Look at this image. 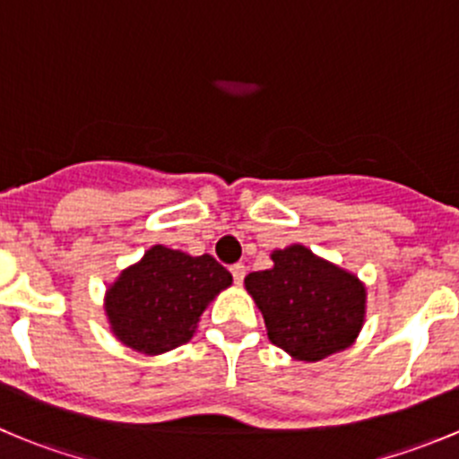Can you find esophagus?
<instances>
[{
  "instance_id": "obj_1",
  "label": "esophagus",
  "mask_w": 459,
  "mask_h": 459,
  "mask_svg": "<svg viewBox=\"0 0 459 459\" xmlns=\"http://www.w3.org/2000/svg\"><path fill=\"white\" fill-rule=\"evenodd\" d=\"M230 273H233L235 284H242L244 275H247V266H244V264H233V266H230Z\"/></svg>"
}]
</instances>
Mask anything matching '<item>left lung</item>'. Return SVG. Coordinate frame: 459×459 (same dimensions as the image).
<instances>
[{
	"mask_svg": "<svg viewBox=\"0 0 459 459\" xmlns=\"http://www.w3.org/2000/svg\"><path fill=\"white\" fill-rule=\"evenodd\" d=\"M273 266L244 277L268 340L299 362L349 349L367 319V286L302 244L271 253Z\"/></svg>",
	"mask_w": 459,
	"mask_h": 459,
	"instance_id": "left-lung-1",
	"label": "left lung"
}]
</instances>
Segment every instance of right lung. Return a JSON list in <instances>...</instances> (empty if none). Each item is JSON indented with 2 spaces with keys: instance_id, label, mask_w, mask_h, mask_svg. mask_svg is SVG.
<instances>
[{
  "instance_id": "right-lung-1",
  "label": "right lung",
  "mask_w": 459,
  "mask_h": 459,
  "mask_svg": "<svg viewBox=\"0 0 459 459\" xmlns=\"http://www.w3.org/2000/svg\"><path fill=\"white\" fill-rule=\"evenodd\" d=\"M230 284L233 275L208 253L193 257L155 244L106 289L104 313L124 346L161 355L191 340L208 304Z\"/></svg>"
}]
</instances>
